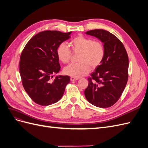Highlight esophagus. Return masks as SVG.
<instances>
[{
  "label": "esophagus",
  "instance_id": "esophagus-1",
  "mask_svg": "<svg viewBox=\"0 0 148 148\" xmlns=\"http://www.w3.org/2000/svg\"><path fill=\"white\" fill-rule=\"evenodd\" d=\"M78 78H74V77H71L70 78V80L71 82H74V81H77V80H78Z\"/></svg>",
  "mask_w": 148,
  "mask_h": 148
}]
</instances>
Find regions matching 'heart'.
Here are the masks:
<instances>
[{
	"label": "heart",
	"mask_w": 148,
	"mask_h": 148,
	"mask_svg": "<svg viewBox=\"0 0 148 148\" xmlns=\"http://www.w3.org/2000/svg\"><path fill=\"white\" fill-rule=\"evenodd\" d=\"M73 52H79L78 63L70 64L65 67L64 72L71 77L78 78L89 73L91 68H96L104 59L105 51L102 44L97 41L79 35L70 42ZM56 53L58 59L64 64L68 63L71 51L65 42L58 46Z\"/></svg>",
	"instance_id": "b5f03b06"
}]
</instances>
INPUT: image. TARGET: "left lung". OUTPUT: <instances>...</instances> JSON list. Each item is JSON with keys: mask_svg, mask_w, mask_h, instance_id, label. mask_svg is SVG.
Instances as JSON below:
<instances>
[{"mask_svg": "<svg viewBox=\"0 0 148 148\" xmlns=\"http://www.w3.org/2000/svg\"><path fill=\"white\" fill-rule=\"evenodd\" d=\"M86 34L104 44L105 54L91 78H88L84 96L94 106L109 107L117 102L126 86L129 65L127 52L122 42L109 31L98 29L88 31Z\"/></svg>", "mask_w": 148, "mask_h": 148, "instance_id": "obj_1", "label": "left lung"}]
</instances>
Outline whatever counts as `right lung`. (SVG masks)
Returning <instances> with one entry per match:
<instances>
[{
  "instance_id": "1",
  "label": "right lung",
  "mask_w": 148,
  "mask_h": 148,
  "mask_svg": "<svg viewBox=\"0 0 148 148\" xmlns=\"http://www.w3.org/2000/svg\"><path fill=\"white\" fill-rule=\"evenodd\" d=\"M71 32L41 31L31 38L21 52L20 73L26 92L35 103L49 106L63 96L69 76L54 74L60 69L56 50L58 46L70 38Z\"/></svg>"
}]
</instances>
